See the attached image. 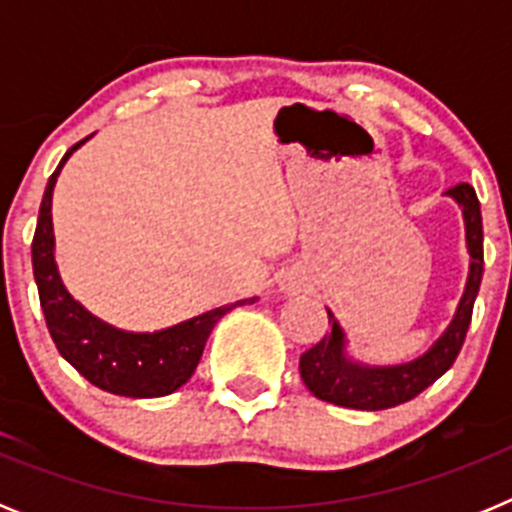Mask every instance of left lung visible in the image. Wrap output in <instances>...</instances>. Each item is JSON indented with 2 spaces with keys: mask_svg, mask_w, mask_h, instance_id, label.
<instances>
[{
  "mask_svg": "<svg viewBox=\"0 0 512 512\" xmlns=\"http://www.w3.org/2000/svg\"><path fill=\"white\" fill-rule=\"evenodd\" d=\"M464 212L467 225V246L472 264L464 297L459 302L449 330L433 343L428 354L410 364L400 366H361L348 361L343 354V330L333 312H328L330 330L312 348L300 356V374L307 390L318 400L333 402L338 408L351 410H387L418 397L425 387H431L438 377L449 372L459 356L469 323H472L474 300H477L482 271H485V251H482V212H479L477 192L472 184L461 182L446 189Z\"/></svg>",
  "mask_w": 512,
  "mask_h": 512,
  "instance_id": "left-lung-1",
  "label": "left lung"
}]
</instances>
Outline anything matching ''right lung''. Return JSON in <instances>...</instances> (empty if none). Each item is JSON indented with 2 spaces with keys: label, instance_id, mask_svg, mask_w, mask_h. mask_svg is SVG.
Returning a JSON list of instances; mask_svg holds the SVG:
<instances>
[{
  "label": "right lung",
  "instance_id": "1",
  "mask_svg": "<svg viewBox=\"0 0 512 512\" xmlns=\"http://www.w3.org/2000/svg\"><path fill=\"white\" fill-rule=\"evenodd\" d=\"M87 140V138H84ZM79 140L63 156L48 179L40 202L38 228L33 235V274L38 284L45 325L58 354L74 366L84 379L104 392L122 397H164L189 382L202 359L212 328L225 312L253 300L215 307L197 318L156 333H128L94 318L66 292L53 261V187L66 158L84 143Z\"/></svg>",
  "mask_w": 512,
  "mask_h": 512
}]
</instances>
